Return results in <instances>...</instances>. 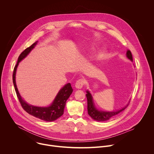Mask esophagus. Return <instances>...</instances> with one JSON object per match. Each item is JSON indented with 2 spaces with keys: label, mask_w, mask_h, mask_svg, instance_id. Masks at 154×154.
<instances>
[{
  "label": "esophagus",
  "mask_w": 154,
  "mask_h": 154,
  "mask_svg": "<svg viewBox=\"0 0 154 154\" xmlns=\"http://www.w3.org/2000/svg\"><path fill=\"white\" fill-rule=\"evenodd\" d=\"M85 79H80L75 82V88L77 89H81L83 87V86L85 84Z\"/></svg>",
  "instance_id": "obj_1"
}]
</instances>
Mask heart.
I'll return each instance as SVG.
<instances>
[{"label":"heart","instance_id":"1","mask_svg":"<svg viewBox=\"0 0 154 154\" xmlns=\"http://www.w3.org/2000/svg\"><path fill=\"white\" fill-rule=\"evenodd\" d=\"M95 48H96V46H92V48H91V49H95Z\"/></svg>","mask_w":154,"mask_h":154}]
</instances>
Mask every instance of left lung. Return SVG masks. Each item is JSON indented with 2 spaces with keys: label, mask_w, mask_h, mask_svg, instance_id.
I'll list each match as a JSON object with an SVG mask.
<instances>
[{
  "label": "left lung",
  "mask_w": 154,
  "mask_h": 154,
  "mask_svg": "<svg viewBox=\"0 0 154 154\" xmlns=\"http://www.w3.org/2000/svg\"><path fill=\"white\" fill-rule=\"evenodd\" d=\"M127 57L128 59H130L131 61H133V57L132 54H131L130 50H127L126 53ZM86 98H87V102H88V115L95 121H105L110 118L114 117L115 116L118 115L128 106L129 105V103L124 107L122 108L119 110L115 111V112H103V111H99L98 109H96V108L94 106V105L93 103V98L88 91H86Z\"/></svg>",
  "instance_id": "left-lung-1"
}]
</instances>
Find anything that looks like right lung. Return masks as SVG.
<instances>
[{
  "instance_id": "add662e5",
  "label": "right lung",
  "mask_w": 154,
  "mask_h": 154,
  "mask_svg": "<svg viewBox=\"0 0 154 154\" xmlns=\"http://www.w3.org/2000/svg\"><path fill=\"white\" fill-rule=\"evenodd\" d=\"M37 42L38 41L34 42L32 45L26 49L19 56L17 62L14 68V71L13 73V82L19 101L22 107H23V108L26 112L43 121H54L63 115L66 102V100L69 97L70 95L72 94L73 91V90L70 83L66 84L58 92V94L57 95L52 105L48 107H38L33 105H30L28 103H27L20 97L16 84L15 75L16 69L19 64V63L22 60L24 59L30 53V52L36 45Z\"/></svg>"
}]
</instances>
